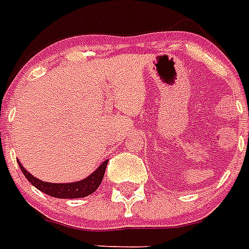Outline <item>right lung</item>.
I'll list each match as a JSON object with an SVG mask.
<instances>
[{"label": "right lung", "instance_id": "obj_1", "mask_svg": "<svg viewBox=\"0 0 249 249\" xmlns=\"http://www.w3.org/2000/svg\"><path fill=\"white\" fill-rule=\"evenodd\" d=\"M18 163H19V167L23 171L25 178L38 190H41V192L47 194V196H53V198L73 199V198H85V196L92 194L99 188V185L101 184L103 178H104L105 168H107V164H108V159L101 163L100 166L97 167L96 170L93 171L90 176H87L86 178L74 181V182H63V184L47 182V181L39 180V178H35L33 175L29 174L19 160H18Z\"/></svg>", "mask_w": 249, "mask_h": 249}]
</instances>
